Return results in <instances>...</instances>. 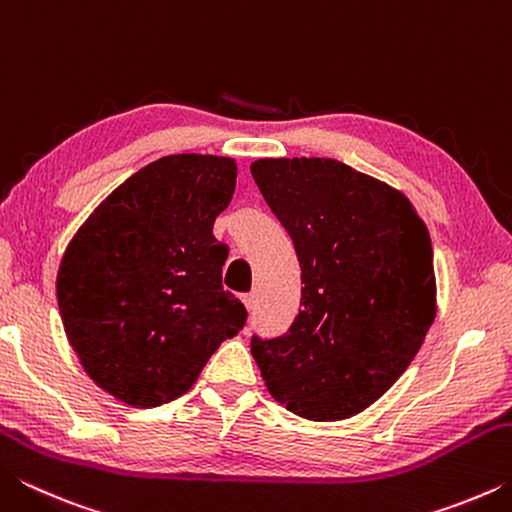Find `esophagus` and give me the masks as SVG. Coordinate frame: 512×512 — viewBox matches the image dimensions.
<instances>
[{
  "label": "esophagus",
  "mask_w": 512,
  "mask_h": 512,
  "mask_svg": "<svg viewBox=\"0 0 512 512\" xmlns=\"http://www.w3.org/2000/svg\"><path fill=\"white\" fill-rule=\"evenodd\" d=\"M241 300H244V305H246L248 311L255 307V296H253V293H246V296H241Z\"/></svg>",
  "instance_id": "esophagus-1"
}]
</instances>
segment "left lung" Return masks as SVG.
Segmentation results:
<instances>
[{
  "mask_svg": "<svg viewBox=\"0 0 512 512\" xmlns=\"http://www.w3.org/2000/svg\"><path fill=\"white\" fill-rule=\"evenodd\" d=\"M255 183L305 289L287 334L253 336L268 393L314 422L352 418L409 368L436 318L429 230L400 189L332 158H259Z\"/></svg>",
  "mask_w": 512,
  "mask_h": 512,
  "instance_id": "obj_1",
  "label": "left lung"
}]
</instances>
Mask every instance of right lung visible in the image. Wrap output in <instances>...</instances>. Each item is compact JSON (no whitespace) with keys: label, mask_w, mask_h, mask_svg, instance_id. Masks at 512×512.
<instances>
[{"label":"right lung","mask_w":512,"mask_h":512,"mask_svg":"<svg viewBox=\"0 0 512 512\" xmlns=\"http://www.w3.org/2000/svg\"><path fill=\"white\" fill-rule=\"evenodd\" d=\"M235 185V158L167 155L112 189L67 244L56 277L67 341L119 402L185 395L244 327V305L221 287L228 248L212 235Z\"/></svg>","instance_id":"add662e5"}]
</instances>
